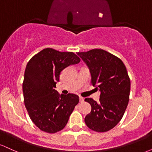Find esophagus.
Wrapping results in <instances>:
<instances>
[{
  "mask_svg": "<svg viewBox=\"0 0 152 152\" xmlns=\"http://www.w3.org/2000/svg\"><path fill=\"white\" fill-rule=\"evenodd\" d=\"M79 101L81 103H83L84 102V99L83 97H79Z\"/></svg>",
  "mask_w": 152,
  "mask_h": 152,
  "instance_id": "1",
  "label": "esophagus"
}]
</instances>
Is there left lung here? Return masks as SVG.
Here are the masks:
<instances>
[{
  "label": "left lung",
  "mask_w": 152,
  "mask_h": 152,
  "mask_svg": "<svg viewBox=\"0 0 152 152\" xmlns=\"http://www.w3.org/2000/svg\"><path fill=\"white\" fill-rule=\"evenodd\" d=\"M77 54L89 69L91 84L101 91L99 103L85 99L91 106L85 123L95 132H108L121 121L129 100L131 82L126 66L117 56L102 49Z\"/></svg>",
  "instance_id": "1"
}]
</instances>
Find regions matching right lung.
I'll return each mask as SVG.
<instances>
[{"mask_svg": "<svg viewBox=\"0 0 152 152\" xmlns=\"http://www.w3.org/2000/svg\"><path fill=\"white\" fill-rule=\"evenodd\" d=\"M80 61L73 52L47 48L28 62L23 82L24 104L31 119L43 132L53 134L62 130L78 104L77 95H59L54 88L61 71Z\"/></svg>", "mask_w": 152, "mask_h": 152, "instance_id": "add662e5", "label": "right lung"}]
</instances>
